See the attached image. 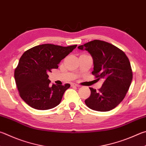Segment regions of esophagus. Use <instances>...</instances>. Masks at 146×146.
Listing matches in <instances>:
<instances>
[{
	"instance_id": "obj_1",
	"label": "esophagus",
	"mask_w": 146,
	"mask_h": 146,
	"mask_svg": "<svg viewBox=\"0 0 146 146\" xmlns=\"http://www.w3.org/2000/svg\"><path fill=\"white\" fill-rule=\"evenodd\" d=\"M71 87H80V86H79L78 84H75V83L71 84Z\"/></svg>"
}]
</instances>
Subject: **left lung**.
Masks as SVG:
<instances>
[{"label": "left lung", "mask_w": 146, "mask_h": 146, "mask_svg": "<svg viewBox=\"0 0 146 146\" xmlns=\"http://www.w3.org/2000/svg\"><path fill=\"white\" fill-rule=\"evenodd\" d=\"M78 48L91 54L94 63L92 75L98 80H104L98 91L90 87L91 95L85 103L91 109L100 112L113 109L124 98L133 78L128 57L113 44L96 39Z\"/></svg>", "instance_id": "8db88e82"}]
</instances>
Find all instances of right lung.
<instances>
[{
	"label": "right lung",
	"instance_id": "obj_1",
	"mask_svg": "<svg viewBox=\"0 0 146 146\" xmlns=\"http://www.w3.org/2000/svg\"><path fill=\"white\" fill-rule=\"evenodd\" d=\"M76 46L43 44L23 53L15 70V79L20 96L27 105L48 110L59 104L70 84L50 86L48 73L59 68V62Z\"/></svg>",
	"mask_w": 146,
	"mask_h": 146
}]
</instances>
